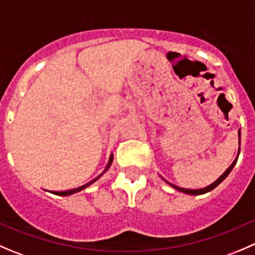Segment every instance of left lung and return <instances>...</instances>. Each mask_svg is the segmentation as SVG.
Segmentation results:
<instances>
[{
  "instance_id": "1",
  "label": "left lung",
  "mask_w": 255,
  "mask_h": 255,
  "mask_svg": "<svg viewBox=\"0 0 255 255\" xmlns=\"http://www.w3.org/2000/svg\"><path fill=\"white\" fill-rule=\"evenodd\" d=\"M238 138H239V145H241V130H238ZM238 155H239V150H238ZM237 159H238V156H237V158L235 159V161H233V163L231 164V166H230V168H228L227 170H226L225 173L222 174V175H221L220 177H218V179L216 180L215 182H212V184H211V185H208V186L204 187V189H199V190H190V189H184V187H179V186H176V185H174V184H170V182H168V181H166V182H168V184L170 185V186H173L174 189L179 190V191H181V192H185V194H189V195H202V194H206V192L211 191V190H213V189H215L216 186H218V185H220L221 182H222L223 180L226 179V177H227L228 175H230V173H231V171H232V169L235 168L236 163H237Z\"/></svg>"
}]
</instances>
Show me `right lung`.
Here are the masks:
<instances>
[{"instance_id": "1", "label": "right lung", "mask_w": 255, "mask_h": 255, "mask_svg": "<svg viewBox=\"0 0 255 255\" xmlns=\"http://www.w3.org/2000/svg\"><path fill=\"white\" fill-rule=\"evenodd\" d=\"M112 161H113V154H111V156H110L109 164H107V166H106V169H105V170H104V173H102L101 175H99V176H97L96 179H94V180H91V181H90V182H87V184L82 185V186H80V187H76V189H71V190H68V191H51V192H53V194H55V195H59V196H69V195L76 194V192H79V191H81V190L86 189L87 186H90V185H91V184H94V182L96 181V180H99L100 177H101L102 175H104L105 173H106L107 170H109V168H110V166H111Z\"/></svg>"}]
</instances>
